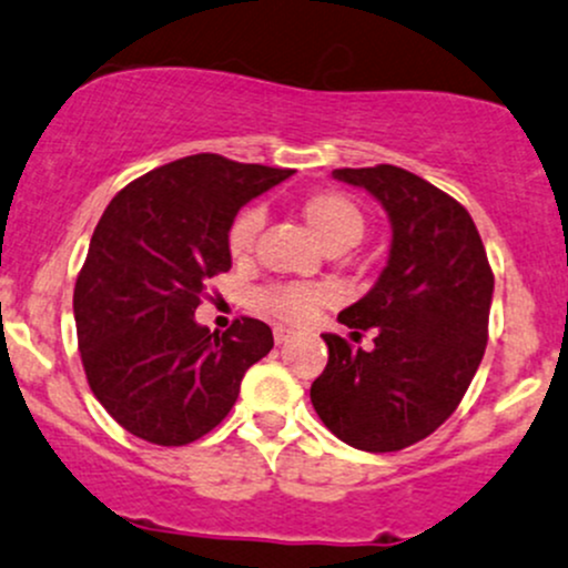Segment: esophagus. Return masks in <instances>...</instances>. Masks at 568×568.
Here are the masks:
<instances>
[{
  "label": "esophagus",
  "instance_id": "esophagus-1",
  "mask_svg": "<svg viewBox=\"0 0 568 568\" xmlns=\"http://www.w3.org/2000/svg\"><path fill=\"white\" fill-rule=\"evenodd\" d=\"M292 335H295V333H292L290 327H284V325H276V327H273V338H276V344H278V346L286 344V341H290Z\"/></svg>",
  "mask_w": 568,
  "mask_h": 568
}]
</instances>
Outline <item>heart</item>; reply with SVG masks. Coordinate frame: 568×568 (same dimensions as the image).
Returning a JSON list of instances; mask_svg holds the SVG:
<instances>
[{"instance_id":"obj_1","label":"heart","mask_w":568,"mask_h":568,"mask_svg":"<svg viewBox=\"0 0 568 568\" xmlns=\"http://www.w3.org/2000/svg\"><path fill=\"white\" fill-rule=\"evenodd\" d=\"M303 219L314 230L316 237L331 252H344L355 246L365 233V216L349 194L338 189H316L303 197ZM262 227L257 209H246L235 216L227 230V252L233 260H246L252 254L254 241ZM257 308L265 311L273 320L303 325L316 314L327 301H333V290L325 284H271L257 292Z\"/></svg>"}]
</instances>
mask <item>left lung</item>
<instances>
[{
  "mask_svg": "<svg viewBox=\"0 0 568 568\" xmlns=\"http://www.w3.org/2000/svg\"><path fill=\"white\" fill-rule=\"evenodd\" d=\"M393 224L389 260L374 290L338 314L374 327V349L325 333L327 357L311 404L327 430L365 453H398L449 419L487 346L493 271L477 224L447 192L395 164L341 168Z\"/></svg>",
  "mask_w": 568,
  "mask_h": 568,
  "instance_id": "1",
  "label": "left lung"
}]
</instances>
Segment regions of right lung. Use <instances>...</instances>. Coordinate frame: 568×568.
Segmentation results:
<instances>
[{"mask_svg": "<svg viewBox=\"0 0 568 568\" xmlns=\"http://www.w3.org/2000/svg\"><path fill=\"white\" fill-rule=\"evenodd\" d=\"M295 170L219 154L175 160L111 200L75 282L78 349L91 393L132 436L184 447L216 428L241 379L273 349L265 322H194L205 282L230 271L237 211Z\"/></svg>", "mask_w": 568, "mask_h": 568, "instance_id": "add662e5", "label": "right lung"}]
</instances>
